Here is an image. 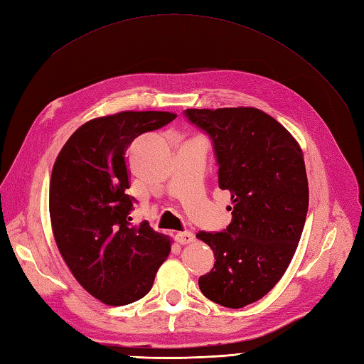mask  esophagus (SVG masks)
<instances>
[{
	"mask_svg": "<svg viewBox=\"0 0 364 364\" xmlns=\"http://www.w3.org/2000/svg\"><path fill=\"white\" fill-rule=\"evenodd\" d=\"M176 242L181 244V245H186V244H191L192 241H194V235L191 233V231H184V233H178L175 236Z\"/></svg>",
	"mask_w": 364,
	"mask_h": 364,
	"instance_id": "1",
	"label": "esophagus"
}]
</instances>
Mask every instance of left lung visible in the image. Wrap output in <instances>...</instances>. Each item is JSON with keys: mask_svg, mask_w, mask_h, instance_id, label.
Segmentation results:
<instances>
[{"mask_svg": "<svg viewBox=\"0 0 364 364\" xmlns=\"http://www.w3.org/2000/svg\"><path fill=\"white\" fill-rule=\"evenodd\" d=\"M210 136L219 188L231 194V222L219 233L198 231L214 267L198 278L203 296L227 308L264 297L296 253L308 211L304 153L289 131L257 107L186 109Z\"/></svg>", "mask_w": 364, "mask_h": 364, "instance_id": "obj_1", "label": "left lung"}]
</instances>
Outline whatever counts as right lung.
<instances>
[{"mask_svg":"<svg viewBox=\"0 0 364 364\" xmlns=\"http://www.w3.org/2000/svg\"><path fill=\"white\" fill-rule=\"evenodd\" d=\"M176 117L164 111H125L89 120L65 142L53 166L50 218L65 264L106 305L142 299L170 253V239L146 222L131 223L136 200L125 153L137 136Z\"/></svg>","mask_w":364,"mask_h":364,"instance_id":"1","label":"right lung"}]
</instances>
